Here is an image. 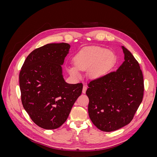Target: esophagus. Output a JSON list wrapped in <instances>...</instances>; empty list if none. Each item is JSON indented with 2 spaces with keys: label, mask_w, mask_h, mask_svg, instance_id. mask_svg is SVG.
Returning a JSON list of instances; mask_svg holds the SVG:
<instances>
[{
  "label": "esophagus",
  "mask_w": 157,
  "mask_h": 157,
  "mask_svg": "<svg viewBox=\"0 0 157 157\" xmlns=\"http://www.w3.org/2000/svg\"><path fill=\"white\" fill-rule=\"evenodd\" d=\"M87 88H88V86H86V85H84V86H83V88H82V93H83V94L86 93V91Z\"/></svg>",
  "instance_id": "obj_1"
}]
</instances>
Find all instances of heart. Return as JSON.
Here are the masks:
<instances>
[{
    "label": "heart",
    "mask_w": 157,
    "mask_h": 157,
    "mask_svg": "<svg viewBox=\"0 0 157 157\" xmlns=\"http://www.w3.org/2000/svg\"><path fill=\"white\" fill-rule=\"evenodd\" d=\"M115 55L111 50L99 47H92L80 51L74 58L75 65L69 67V73L76 77H80V70L89 68V76L97 79L106 75L115 63Z\"/></svg>",
    "instance_id": "1"
}]
</instances>
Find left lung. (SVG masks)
<instances>
[{
	"label": "left lung",
	"instance_id": "obj_1",
	"mask_svg": "<svg viewBox=\"0 0 157 157\" xmlns=\"http://www.w3.org/2000/svg\"><path fill=\"white\" fill-rule=\"evenodd\" d=\"M124 61L116 71L92 80L86 94L93 124L112 132L132 121L144 97V77L140 64L124 46Z\"/></svg>",
	"mask_w": 157,
	"mask_h": 157
}]
</instances>
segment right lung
Instances as JSON below:
<instances>
[{
    "label": "right lung",
    "mask_w": 157,
    "mask_h": 157,
    "mask_svg": "<svg viewBox=\"0 0 157 157\" xmlns=\"http://www.w3.org/2000/svg\"><path fill=\"white\" fill-rule=\"evenodd\" d=\"M67 43H52L31 52L21 69L19 79L23 108L40 128L56 129L67 119L82 93V83L68 84L62 75Z\"/></svg>",
    "instance_id": "add662e5"
}]
</instances>
